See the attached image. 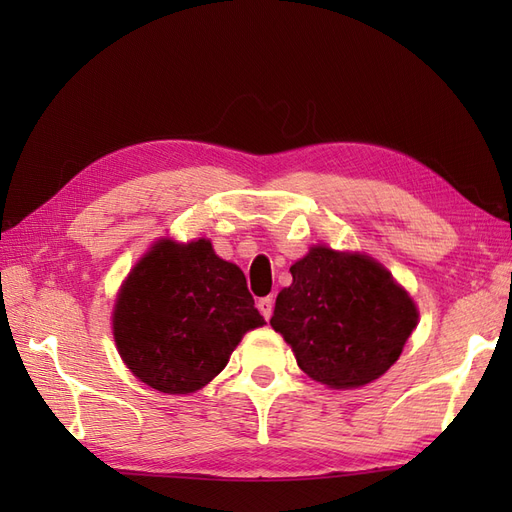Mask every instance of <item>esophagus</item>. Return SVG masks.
<instances>
[{
	"label": "esophagus",
	"mask_w": 512,
	"mask_h": 512,
	"mask_svg": "<svg viewBox=\"0 0 512 512\" xmlns=\"http://www.w3.org/2000/svg\"><path fill=\"white\" fill-rule=\"evenodd\" d=\"M256 307L260 309V314L265 316V320H269L271 314H273V297H262V299H258Z\"/></svg>",
	"instance_id": "1"
}]
</instances>
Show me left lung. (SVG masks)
Segmentation results:
<instances>
[{
  "instance_id": "left-lung-1",
  "label": "left lung",
  "mask_w": 512,
  "mask_h": 512,
  "mask_svg": "<svg viewBox=\"0 0 512 512\" xmlns=\"http://www.w3.org/2000/svg\"><path fill=\"white\" fill-rule=\"evenodd\" d=\"M290 273L271 327L284 335L309 378L354 389L399 359L418 312L376 260L318 245Z\"/></svg>"
}]
</instances>
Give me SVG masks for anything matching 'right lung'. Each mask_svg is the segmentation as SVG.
<instances>
[{"label": "right lung", "mask_w": 512, "mask_h": 512, "mask_svg": "<svg viewBox=\"0 0 512 512\" xmlns=\"http://www.w3.org/2000/svg\"><path fill=\"white\" fill-rule=\"evenodd\" d=\"M258 314L243 271L207 239L160 241L123 284L113 333L123 363L151 389L185 395L226 367Z\"/></svg>", "instance_id": "1"}]
</instances>
